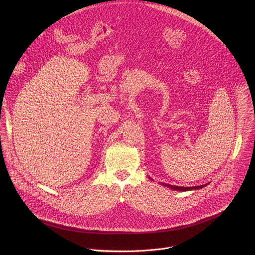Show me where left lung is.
<instances>
[{"label":"left lung","instance_id":"obj_1","mask_svg":"<svg viewBox=\"0 0 255 255\" xmlns=\"http://www.w3.org/2000/svg\"><path fill=\"white\" fill-rule=\"evenodd\" d=\"M162 185H164V186H167V187H169V188H171V189H175V190L187 191V190H192V189H200V188H202V187L206 186V185H207V183H206V184H204V185H196V186H190V187L176 186V185H172V184H168V183H162Z\"/></svg>","mask_w":255,"mask_h":255}]
</instances>
